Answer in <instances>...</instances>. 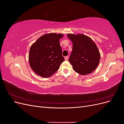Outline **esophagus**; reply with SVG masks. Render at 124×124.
<instances>
[{
    "mask_svg": "<svg viewBox=\"0 0 124 124\" xmlns=\"http://www.w3.org/2000/svg\"><path fill=\"white\" fill-rule=\"evenodd\" d=\"M68 58H69V56H66V57H65V59L66 60V61H67V60L68 59Z\"/></svg>",
    "mask_w": 124,
    "mask_h": 124,
    "instance_id": "esophagus-1",
    "label": "esophagus"
}]
</instances>
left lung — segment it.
Returning <instances> with one entry per match:
<instances>
[{
	"instance_id": "1",
	"label": "left lung",
	"mask_w": 124,
	"mask_h": 124,
	"mask_svg": "<svg viewBox=\"0 0 124 124\" xmlns=\"http://www.w3.org/2000/svg\"><path fill=\"white\" fill-rule=\"evenodd\" d=\"M67 36L72 42V51L69 59L73 69L78 74L91 73L98 66L100 54L95 43L83 34H71Z\"/></svg>"
}]
</instances>
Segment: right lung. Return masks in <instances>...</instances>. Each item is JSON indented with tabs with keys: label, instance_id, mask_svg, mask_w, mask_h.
Returning a JSON list of instances; mask_svg holds the SVG:
<instances>
[{
	"label": "right lung",
	"instance_id": "1",
	"mask_svg": "<svg viewBox=\"0 0 124 124\" xmlns=\"http://www.w3.org/2000/svg\"><path fill=\"white\" fill-rule=\"evenodd\" d=\"M63 36L62 33H47L32 44L29 50V62L37 75L42 78L51 77L65 61L59 42Z\"/></svg>",
	"mask_w": 124,
	"mask_h": 124
}]
</instances>
